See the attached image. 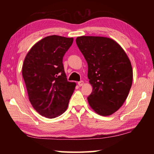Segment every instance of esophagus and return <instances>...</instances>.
<instances>
[{"instance_id":"obj_1","label":"esophagus","mask_w":154,"mask_h":154,"mask_svg":"<svg viewBox=\"0 0 154 154\" xmlns=\"http://www.w3.org/2000/svg\"><path fill=\"white\" fill-rule=\"evenodd\" d=\"M83 83H84L83 81H80V82H78V85H79V86H82V85H83Z\"/></svg>"}]
</instances>
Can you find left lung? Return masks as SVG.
Returning <instances> with one entry per match:
<instances>
[{
    "instance_id": "left-lung-1",
    "label": "left lung",
    "mask_w": 154,
    "mask_h": 154,
    "mask_svg": "<svg viewBox=\"0 0 154 154\" xmlns=\"http://www.w3.org/2000/svg\"><path fill=\"white\" fill-rule=\"evenodd\" d=\"M76 43L88 63V77L93 88L88 97L89 105L100 116H110L123 105L132 86L128 57L110 38L82 36Z\"/></svg>"
}]
</instances>
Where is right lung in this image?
Segmentation results:
<instances>
[{"instance_id": "obj_1", "label": "right lung", "mask_w": 154, "mask_h": 154, "mask_svg": "<svg viewBox=\"0 0 154 154\" xmlns=\"http://www.w3.org/2000/svg\"><path fill=\"white\" fill-rule=\"evenodd\" d=\"M73 38L51 35L36 43L28 51L22 76L34 109L48 118L66 110L76 83L68 82L62 59Z\"/></svg>"}]
</instances>
